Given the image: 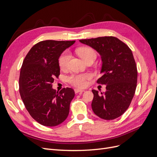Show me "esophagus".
<instances>
[{"label": "esophagus", "mask_w": 157, "mask_h": 157, "mask_svg": "<svg viewBox=\"0 0 157 157\" xmlns=\"http://www.w3.org/2000/svg\"><path fill=\"white\" fill-rule=\"evenodd\" d=\"M83 92H84V90H80V89H75V94H78V93H82Z\"/></svg>", "instance_id": "esophagus-1"}]
</instances>
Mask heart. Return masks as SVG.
I'll return each mask as SVG.
<instances>
[{
    "label": "heart",
    "mask_w": 157,
    "mask_h": 157,
    "mask_svg": "<svg viewBox=\"0 0 157 157\" xmlns=\"http://www.w3.org/2000/svg\"><path fill=\"white\" fill-rule=\"evenodd\" d=\"M77 53L84 61L90 58H96V52L89 47H82V48H78L77 50ZM70 57V53L68 51L64 52L61 55L59 58V65L61 69H65L67 67ZM91 77L92 75L90 73L73 74L67 77V81L73 86L78 88H83L86 86L87 80Z\"/></svg>",
    "instance_id": "heart-1"
}]
</instances>
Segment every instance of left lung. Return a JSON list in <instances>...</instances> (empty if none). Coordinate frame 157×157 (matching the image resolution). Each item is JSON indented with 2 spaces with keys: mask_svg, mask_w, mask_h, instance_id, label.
I'll return each instance as SVG.
<instances>
[{
  "mask_svg": "<svg viewBox=\"0 0 157 157\" xmlns=\"http://www.w3.org/2000/svg\"><path fill=\"white\" fill-rule=\"evenodd\" d=\"M79 41L96 50L102 61L101 77L97 82L106 85V91L99 94L92 90V110L102 119H115L127 110L136 91L137 71L132 50L114 36Z\"/></svg>",
  "mask_w": 157,
  "mask_h": 157,
  "instance_id": "1",
  "label": "left lung"
}]
</instances>
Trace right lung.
Wrapping results in <instances>:
<instances>
[{"instance_id": "1", "label": "right lung", "mask_w": 157, "mask_h": 157, "mask_svg": "<svg viewBox=\"0 0 157 157\" xmlns=\"http://www.w3.org/2000/svg\"><path fill=\"white\" fill-rule=\"evenodd\" d=\"M75 42H39L23 60L19 80L20 96L30 115L43 126H58L68 117L74 90L66 88L56 92L52 83L60 74L58 59L61 54Z\"/></svg>"}]
</instances>
